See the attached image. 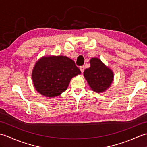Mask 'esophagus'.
<instances>
[{
    "instance_id": "esophagus-1",
    "label": "esophagus",
    "mask_w": 147,
    "mask_h": 147,
    "mask_svg": "<svg viewBox=\"0 0 147 147\" xmlns=\"http://www.w3.org/2000/svg\"><path fill=\"white\" fill-rule=\"evenodd\" d=\"M80 71H81V72H82V73H83V71H84V70H85V67L83 66H81L80 67Z\"/></svg>"
}]
</instances>
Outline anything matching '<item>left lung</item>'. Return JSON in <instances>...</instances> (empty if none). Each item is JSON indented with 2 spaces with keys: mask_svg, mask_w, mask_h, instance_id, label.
Masks as SVG:
<instances>
[{
  "mask_svg": "<svg viewBox=\"0 0 147 147\" xmlns=\"http://www.w3.org/2000/svg\"><path fill=\"white\" fill-rule=\"evenodd\" d=\"M90 64V67L84 71V77L93 91L105 92L114 81L113 71L97 57L91 58Z\"/></svg>",
  "mask_w": 147,
  "mask_h": 147,
  "instance_id": "8db88e82",
  "label": "left lung"
}]
</instances>
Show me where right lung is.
Returning <instances> with one entry per match:
<instances>
[{"mask_svg":"<svg viewBox=\"0 0 147 147\" xmlns=\"http://www.w3.org/2000/svg\"><path fill=\"white\" fill-rule=\"evenodd\" d=\"M81 74L74 61L64 55L43 56L32 73L33 86L40 94L55 97L66 90L71 80Z\"/></svg>","mask_w":147,"mask_h":147,"instance_id":"right-lung-1","label":"right lung"}]
</instances>
